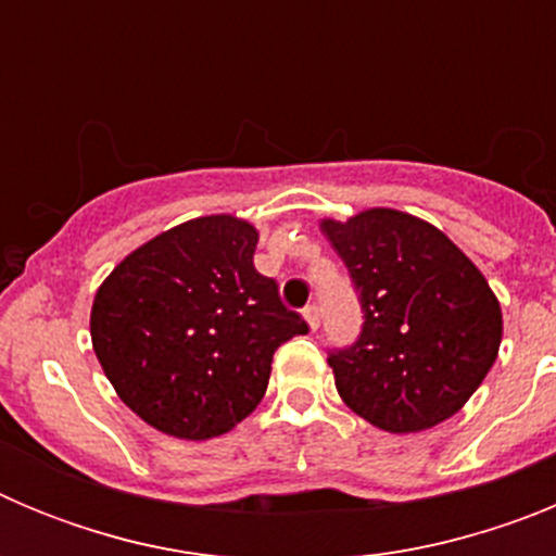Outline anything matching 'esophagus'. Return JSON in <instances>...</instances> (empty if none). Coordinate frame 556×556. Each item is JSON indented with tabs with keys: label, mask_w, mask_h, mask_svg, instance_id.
Listing matches in <instances>:
<instances>
[{
	"label": "esophagus",
	"mask_w": 556,
	"mask_h": 556,
	"mask_svg": "<svg viewBox=\"0 0 556 556\" xmlns=\"http://www.w3.org/2000/svg\"><path fill=\"white\" fill-rule=\"evenodd\" d=\"M303 317H306L308 328L317 331V326H320V308H317V303H308V306L303 308Z\"/></svg>",
	"instance_id": "esophagus-1"
}]
</instances>
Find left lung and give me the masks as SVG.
Segmentation results:
<instances>
[{
    "mask_svg": "<svg viewBox=\"0 0 556 556\" xmlns=\"http://www.w3.org/2000/svg\"><path fill=\"white\" fill-rule=\"evenodd\" d=\"M320 230L345 262L365 312L351 348L328 353L339 397L367 424L415 434L468 404L501 345V306L448 236L395 208Z\"/></svg>",
    "mask_w": 556,
    "mask_h": 556,
    "instance_id": "1",
    "label": "left lung"
}]
</instances>
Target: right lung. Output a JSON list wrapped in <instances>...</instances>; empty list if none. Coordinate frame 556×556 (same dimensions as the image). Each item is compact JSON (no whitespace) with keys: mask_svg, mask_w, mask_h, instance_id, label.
<instances>
[{"mask_svg":"<svg viewBox=\"0 0 556 556\" xmlns=\"http://www.w3.org/2000/svg\"><path fill=\"white\" fill-rule=\"evenodd\" d=\"M258 230L230 214L169 228L116 264L91 306V342L116 395L152 429L211 440L267 392L273 353L306 333L255 273Z\"/></svg>","mask_w":556,"mask_h":556,"instance_id":"obj_1","label":"right lung"}]
</instances>
